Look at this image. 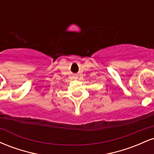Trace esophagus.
Listing matches in <instances>:
<instances>
[{"mask_svg": "<svg viewBox=\"0 0 154 154\" xmlns=\"http://www.w3.org/2000/svg\"><path fill=\"white\" fill-rule=\"evenodd\" d=\"M73 77H74V78H75V79H78V75H74Z\"/></svg>", "mask_w": 154, "mask_h": 154, "instance_id": "34e87169", "label": "esophagus"}]
</instances>
